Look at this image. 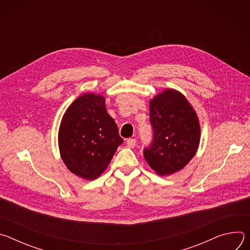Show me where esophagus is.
<instances>
[{"instance_id": "esophagus-1", "label": "esophagus", "mask_w": 250, "mask_h": 250, "mask_svg": "<svg viewBox=\"0 0 250 250\" xmlns=\"http://www.w3.org/2000/svg\"><path fill=\"white\" fill-rule=\"evenodd\" d=\"M126 145L128 147L133 148L136 146V139L135 138H127L126 139Z\"/></svg>"}]
</instances>
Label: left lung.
Here are the masks:
<instances>
[{"label":"left lung","instance_id":"obj_1","mask_svg":"<svg viewBox=\"0 0 250 250\" xmlns=\"http://www.w3.org/2000/svg\"><path fill=\"white\" fill-rule=\"evenodd\" d=\"M153 139L144 150L148 165L161 176L183 169L197 152L200 124L184 95L166 89L149 104Z\"/></svg>","mask_w":250,"mask_h":250}]
</instances>
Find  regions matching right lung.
I'll use <instances>...</instances> for the list:
<instances>
[{"instance_id": "right-lung-1", "label": "right lung", "mask_w": 250, "mask_h": 250, "mask_svg": "<svg viewBox=\"0 0 250 250\" xmlns=\"http://www.w3.org/2000/svg\"><path fill=\"white\" fill-rule=\"evenodd\" d=\"M123 142L101 95L78 97L63 115L58 131L60 155L66 167L84 179L98 178Z\"/></svg>"}]
</instances>
